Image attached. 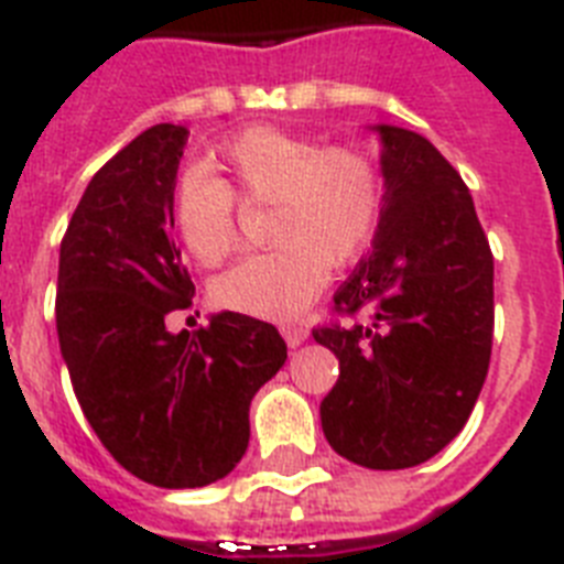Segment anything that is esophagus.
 I'll return each instance as SVG.
<instances>
[{
	"label": "esophagus",
	"mask_w": 564,
	"mask_h": 564,
	"mask_svg": "<svg viewBox=\"0 0 564 564\" xmlns=\"http://www.w3.org/2000/svg\"><path fill=\"white\" fill-rule=\"evenodd\" d=\"M279 330L285 336L288 347H299V344H305L307 336H311V330H307L305 325H299V322H288V325H282Z\"/></svg>",
	"instance_id": "34e87169"
}]
</instances>
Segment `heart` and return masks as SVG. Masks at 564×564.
Returning a JSON list of instances; mask_svg holds the SVG:
<instances>
[{"label": "heart", "mask_w": 564, "mask_h": 564, "mask_svg": "<svg viewBox=\"0 0 564 564\" xmlns=\"http://www.w3.org/2000/svg\"><path fill=\"white\" fill-rule=\"evenodd\" d=\"M220 177H183L172 203L177 237L197 262L220 265L239 246V208L271 206L276 248L223 273L214 296L257 318H291L322 293L330 265L356 262L383 214V177L370 154L279 127H248L214 149Z\"/></svg>", "instance_id": "b5f03b06"}]
</instances>
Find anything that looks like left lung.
Instances as JSON below:
<instances>
[{
    "instance_id": "obj_1",
    "label": "left lung",
    "mask_w": 564,
    "mask_h": 564,
    "mask_svg": "<svg viewBox=\"0 0 564 564\" xmlns=\"http://www.w3.org/2000/svg\"><path fill=\"white\" fill-rule=\"evenodd\" d=\"M376 129L381 226L333 296L350 322L313 338L338 358L322 401L327 443L390 471L435 457L475 410L495 336V257L455 166L417 132Z\"/></svg>"
}]
</instances>
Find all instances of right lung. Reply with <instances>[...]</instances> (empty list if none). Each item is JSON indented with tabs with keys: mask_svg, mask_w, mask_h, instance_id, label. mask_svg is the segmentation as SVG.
Segmentation results:
<instances>
[{
	"mask_svg": "<svg viewBox=\"0 0 564 564\" xmlns=\"http://www.w3.org/2000/svg\"><path fill=\"white\" fill-rule=\"evenodd\" d=\"M186 127L158 123L104 163L69 217L56 327L69 381L104 449L138 480L200 488L246 455L248 406L288 358L246 313L169 333L194 285L174 246V181Z\"/></svg>",
	"mask_w": 564,
	"mask_h": 564,
	"instance_id": "add662e5",
	"label": "right lung"
}]
</instances>
